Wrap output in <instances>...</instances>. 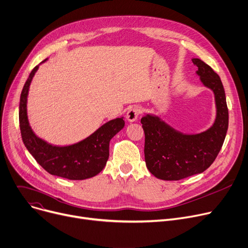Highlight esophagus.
<instances>
[{"instance_id": "obj_1", "label": "esophagus", "mask_w": 248, "mask_h": 248, "mask_svg": "<svg viewBox=\"0 0 248 248\" xmlns=\"http://www.w3.org/2000/svg\"><path fill=\"white\" fill-rule=\"evenodd\" d=\"M140 114V108H138V107L131 108L126 112V119H127L128 122L133 123L139 118Z\"/></svg>"}]
</instances>
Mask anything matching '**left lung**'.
Returning a JSON list of instances; mask_svg holds the SVG:
<instances>
[{
  "label": "left lung",
  "instance_id": "obj_1",
  "mask_svg": "<svg viewBox=\"0 0 248 248\" xmlns=\"http://www.w3.org/2000/svg\"><path fill=\"white\" fill-rule=\"evenodd\" d=\"M203 85L216 95L217 108L213 125L199 135H184L157 117L146 114L140 123L144 130L146 168L155 177L179 180L207 170L216 160L228 128V108L219 76L200 59H192Z\"/></svg>",
  "mask_w": 248,
  "mask_h": 248
}]
</instances>
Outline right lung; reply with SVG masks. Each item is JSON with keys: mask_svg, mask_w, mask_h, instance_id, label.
<instances>
[{"mask_svg": "<svg viewBox=\"0 0 248 248\" xmlns=\"http://www.w3.org/2000/svg\"><path fill=\"white\" fill-rule=\"evenodd\" d=\"M38 68L39 65L31 72L20 98L19 122L25 146L49 174L73 180L96 175L104 170L108 159L109 140L124 126V121L121 118L109 121L86 140L69 146H54L37 138L28 122L27 96Z\"/></svg>", "mask_w": 248, "mask_h": 248, "instance_id": "obj_1", "label": "right lung"}]
</instances>
